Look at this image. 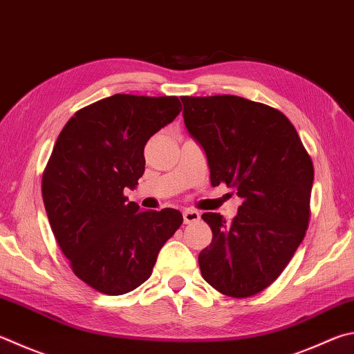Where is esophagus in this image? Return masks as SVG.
Segmentation results:
<instances>
[{"label":"esophagus","mask_w":354,"mask_h":354,"mask_svg":"<svg viewBox=\"0 0 354 354\" xmlns=\"http://www.w3.org/2000/svg\"><path fill=\"white\" fill-rule=\"evenodd\" d=\"M183 218H184V223H185V224H190V223L198 221L199 218H201V215H199L198 210L187 209V210L183 212Z\"/></svg>","instance_id":"esophagus-1"}]
</instances>
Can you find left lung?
I'll return each mask as SVG.
<instances>
[{"instance_id":"left-lung-1","label":"left lung","mask_w":354,"mask_h":354,"mask_svg":"<svg viewBox=\"0 0 354 354\" xmlns=\"http://www.w3.org/2000/svg\"><path fill=\"white\" fill-rule=\"evenodd\" d=\"M184 124L205 151L212 185L224 183L243 203L227 223L205 212L210 246L199 252L203 279L235 299L275 281L310 221L313 160L283 113L239 95L181 97Z\"/></svg>"}]
</instances>
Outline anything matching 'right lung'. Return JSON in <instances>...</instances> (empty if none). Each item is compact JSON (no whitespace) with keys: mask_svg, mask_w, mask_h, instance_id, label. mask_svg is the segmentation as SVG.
I'll return each instance as SVG.
<instances>
[{"mask_svg":"<svg viewBox=\"0 0 354 354\" xmlns=\"http://www.w3.org/2000/svg\"><path fill=\"white\" fill-rule=\"evenodd\" d=\"M181 108L176 95L114 94L77 111L57 138L41 179L44 209L73 272L95 291L142 285L183 224L176 209L140 210L124 195L144 175L147 140Z\"/></svg>","mask_w":354,"mask_h":354,"instance_id":"right-lung-1","label":"right lung"}]
</instances>
